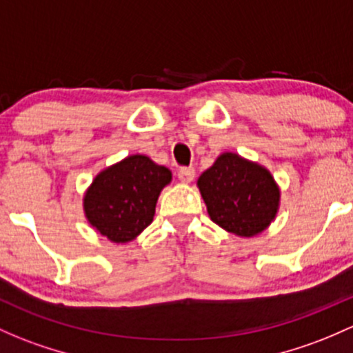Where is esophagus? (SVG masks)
Here are the masks:
<instances>
[{
	"label": "esophagus",
	"mask_w": 353,
	"mask_h": 353,
	"mask_svg": "<svg viewBox=\"0 0 353 353\" xmlns=\"http://www.w3.org/2000/svg\"><path fill=\"white\" fill-rule=\"evenodd\" d=\"M196 172L192 167H181L179 170H177V177H179L181 183H191L192 179H194Z\"/></svg>",
	"instance_id": "esophagus-1"
}]
</instances>
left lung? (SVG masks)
<instances>
[{
    "instance_id": "1",
    "label": "left lung",
    "mask_w": 353,
    "mask_h": 353,
    "mask_svg": "<svg viewBox=\"0 0 353 353\" xmlns=\"http://www.w3.org/2000/svg\"><path fill=\"white\" fill-rule=\"evenodd\" d=\"M198 188L211 220L243 239L269 228L279 211L281 189L270 170L233 152L218 155Z\"/></svg>"
}]
</instances>
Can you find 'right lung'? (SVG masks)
Returning a JSON list of instances; mask_svg holds the SVG:
<instances>
[{"instance_id": "add662e5", "label": "right lung", "mask_w": 353, "mask_h": 353, "mask_svg": "<svg viewBox=\"0 0 353 353\" xmlns=\"http://www.w3.org/2000/svg\"><path fill=\"white\" fill-rule=\"evenodd\" d=\"M172 172L142 154L103 169L83 198L89 225L113 243H128L152 223Z\"/></svg>"}]
</instances>
